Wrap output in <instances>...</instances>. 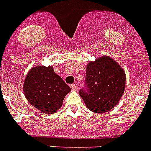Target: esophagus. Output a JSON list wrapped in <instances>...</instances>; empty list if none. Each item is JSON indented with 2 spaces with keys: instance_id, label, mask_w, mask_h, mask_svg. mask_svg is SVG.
I'll return each instance as SVG.
<instances>
[{
  "instance_id": "obj_1",
  "label": "esophagus",
  "mask_w": 151,
  "mask_h": 151,
  "mask_svg": "<svg viewBox=\"0 0 151 151\" xmlns=\"http://www.w3.org/2000/svg\"><path fill=\"white\" fill-rule=\"evenodd\" d=\"M70 88H71L72 90H73V91L78 90V86H77V85H75V84H71V85H70Z\"/></svg>"
}]
</instances>
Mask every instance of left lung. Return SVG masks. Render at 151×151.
Instances as JSON below:
<instances>
[{"mask_svg":"<svg viewBox=\"0 0 151 151\" xmlns=\"http://www.w3.org/2000/svg\"><path fill=\"white\" fill-rule=\"evenodd\" d=\"M84 88L79 91L89 110L105 113L115 107L124 92L126 74L116 61L108 56L87 65Z\"/></svg>","mask_w":151,"mask_h":151,"instance_id":"obj_1","label":"left lung"}]
</instances>
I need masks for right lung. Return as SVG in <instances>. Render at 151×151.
Masks as SVG:
<instances>
[{"mask_svg": "<svg viewBox=\"0 0 151 151\" xmlns=\"http://www.w3.org/2000/svg\"><path fill=\"white\" fill-rule=\"evenodd\" d=\"M70 90L52 67L44 66L32 68L23 85L29 103L45 114H52L58 110Z\"/></svg>", "mask_w": 151, "mask_h": 151, "instance_id": "1", "label": "right lung"}]
</instances>
